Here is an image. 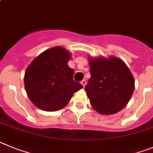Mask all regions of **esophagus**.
<instances>
[{
  "label": "esophagus",
  "mask_w": 153,
  "mask_h": 153,
  "mask_svg": "<svg viewBox=\"0 0 153 153\" xmlns=\"http://www.w3.org/2000/svg\"><path fill=\"white\" fill-rule=\"evenodd\" d=\"M81 84L82 85V86H83V87H85V85H86V81L85 80V79H83V80L81 82Z\"/></svg>",
  "instance_id": "1"
}]
</instances>
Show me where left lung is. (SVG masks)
<instances>
[{"label": "left lung", "instance_id": "left-lung-1", "mask_svg": "<svg viewBox=\"0 0 153 153\" xmlns=\"http://www.w3.org/2000/svg\"><path fill=\"white\" fill-rule=\"evenodd\" d=\"M91 78L85 87L93 109L102 115H112L129 102L135 80L124 62L115 56L88 57Z\"/></svg>", "mask_w": 153, "mask_h": 153}]
</instances>
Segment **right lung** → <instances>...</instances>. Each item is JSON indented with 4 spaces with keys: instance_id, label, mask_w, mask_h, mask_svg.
Instances as JSON below:
<instances>
[{
    "instance_id": "obj_1",
    "label": "right lung",
    "mask_w": 153,
    "mask_h": 153,
    "mask_svg": "<svg viewBox=\"0 0 153 153\" xmlns=\"http://www.w3.org/2000/svg\"><path fill=\"white\" fill-rule=\"evenodd\" d=\"M71 54L63 47L48 49L34 58L26 68L25 87L29 99L40 109L55 111L71 100L83 86L73 80L74 70L68 62Z\"/></svg>"
}]
</instances>
